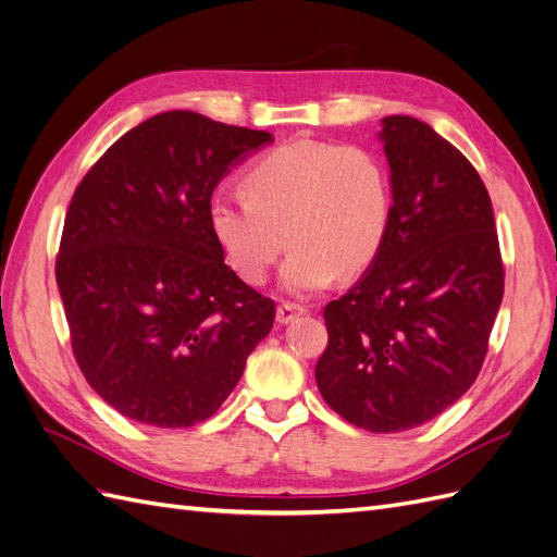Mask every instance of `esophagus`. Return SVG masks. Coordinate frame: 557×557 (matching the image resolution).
<instances>
[{"instance_id": "1", "label": "esophagus", "mask_w": 557, "mask_h": 557, "mask_svg": "<svg viewBox=\"0 0 557 557\" xmlns=\"http://www.w3.org/2000/svg\"><path fill=\"white\" fill-rule=\"evenodd\" d=\"M305 313H307V307L295 305V301H283V305H278L276 309V320L281 325H288L297 315H305Z\"/></svg>"}]
</instances>
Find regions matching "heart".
Here are the masks:
<instances>
[{
	"mask_svg": "<svg viewBox=\"0 0 557 557\" xmlns=\"http://www.w3.org/2000/svg\"><path fill=\"white\" fill-rule=\"evenodd\" d=\"M246 193H213L209 230L230 267L262 283L285 248L283 288L311 295L336 276L374 264L393 223V183L374 150L352 144L288 141L248 166Z\"/></svg>",
	"mask_w": 557,
	"mask_h": 557,
	"instance_id": "obj_1",
	"label": "heart"
}]
</instances>
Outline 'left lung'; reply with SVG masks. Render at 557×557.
I'll return each mask as SVG.
<instances>
[{
  "mask_svg": "<svg viewBox=\"0 0 557 557\" xmlns=\"http://www.w3.org/2000/svg\"><path fill=\"white\" fill-rule=\"evenodd\" d=\"M393 223L374 264L325 307L315 364L323 399L350 425L404 432L476 381L504 295L491 195L458 148L411 115L379 132Z\"/></svg>",
  "mask_w": 557,
  "mask_h": 557,
  "instance_id": "8db88e82",
  "label": "left lung"
}]
</instances>
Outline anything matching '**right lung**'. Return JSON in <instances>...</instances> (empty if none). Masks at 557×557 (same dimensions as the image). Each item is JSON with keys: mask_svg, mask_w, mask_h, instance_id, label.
<instances>
[{"mask_svg": "<svg viewBox=\"0 0 557 557\" xmlns=\"http://www.w3.org/2000/svg\"><path fill=\"white\" fill-rule=\"evenodd\" d=\"M272 139L166 111L78 183L55 278L81 372L125 418L170 430L211 418L272 330L276 305L225 264L207 221L230 166Z\"/></svg>", "mask_w": 557, "mask_h": 557, "instance_id": "1", "label": "right lung"}]
</instances>
